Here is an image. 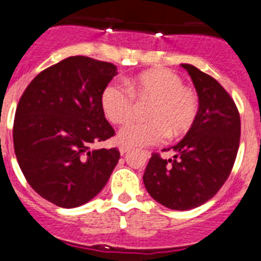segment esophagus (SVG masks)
<instances>
[{
  "label": "esophagus",
  "instance_id": "esophagus-1",
  "mask_svg": "<svg viewBox=\"0 0 261 261\" xmlns=\"http://www.w3.org/2000/svg\"><path fill=\"white\" fill-rule=\"evenodd\" d=\"M128 151H131V147H128V145L122 144L121 147H119V152H121V154H126Z\"/></svg>",
  "mask_w": 261,
  "mask_h": 261
}]
</instances>
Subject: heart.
<instances>
[{
  "label": "heart",
  "mask_w": 261,
  "mask_h": 261,
  "mask_svg": "<svg viewBox=\"0 0 261 261\" xmlns=\"http://www.w3.org/2000/svg\"><path fill=\"white\" fill-rule=\"evenodd\" d=\"M126 87L110 83L101 93V108L108 121L116 125L133 116L134 96L151 98L149 121H133L121 128L118 140L128 147L153 145L166 136H180L194 125L199 110V98L190 87L183 86L179 75L168 69H154L126 81Z\"/></svg>",
  "instance_id": "obj_1"
}]
</instances>
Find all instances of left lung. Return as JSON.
<instances>
[{"label":"left lung","mask_w":261,"mask_h":261,"mask_svg":"<svg viewBox=\"0 0 261 261\" xmlns=\"http://www.w3.org/2000/svg\"><path fill=\"white\" fill-rule=\"evenodd\" d=\"M180 66L199 96L194 125L173 159L152 154L143 182L148 194L166 208L187 211L213 198L233 169L241 138V117L234 100L215 78L192 65Z\"/></svg>","instance_id":"left-lung-1"}]
</instances>
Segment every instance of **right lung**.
<instances>
[{"label": "right lung", "instance_id": "obj_1", "mask_svg": "<svg viewBox=\"0 0 261 261\" xmlns=\"http://www.w3.org/2000/svg\"><path fill=\"white\" fill-rule=\"evenodd\" d=\"M116 75L113 63L74 56L36 75L23 92L14 151L30 186L45 200L75 208L107 185L121 154L92 145L114 135L101 93Z\"/></svg>", "mask_w": 261, "mask_h": 261}]
</instances>
